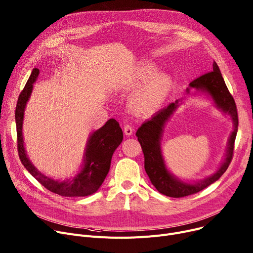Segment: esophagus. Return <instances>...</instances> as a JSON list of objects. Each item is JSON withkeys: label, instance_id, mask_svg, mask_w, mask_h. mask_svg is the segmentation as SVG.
I'll list each match as a JSON object with an SVG mask.
<instances>
[{"label": "esophagus", "instance_id": "34e87169", "mask_svg": "<svg viewBox=\"0 0 253 253\" xmlns=\"http://www.w3.org/2000/svg\"><path fill=\"white\" fill-rule=\"evenodd\" d=\"M133 130L134 129H133V127L131 125H125L124 126V133H125V135H127V136L132 135Z\"/></svg>", "mask_w": 253, "mask_h": 253}]
</instances>
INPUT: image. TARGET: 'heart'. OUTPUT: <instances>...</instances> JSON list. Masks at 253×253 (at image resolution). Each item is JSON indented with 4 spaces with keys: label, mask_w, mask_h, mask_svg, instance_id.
Segmentation results:
<instances>
[{
    "label": "heart",
    "mask_w": 253,
    "mask_h": 253,
    "mask_svg": "<svg viewBox=\"0 0 253 253\" xmlns=\"http://www.w3.org/2000/svg\"><path fill=\"white\" fill-rule=\"evenodd\" d=\"M158 68L154 65H144L135 70L129 80L131 86H140L130 100V109L137 115L155 113L164 104L169 95L173 80L168 74H157Z\"/></svg>",
    "instance_id": "obj_1"
}]
</instances>
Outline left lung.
<instances>
[{
    "label": "left lung",
    "instance_id": "left-lung-1",
    "mask_svg": "<svg viewBox=\"0 0 253 253\" xmlns=\"http://www.w3.org/2000/svg\"><path fill=\"white\" fill-rule=\"evenodd\" d=\"M190 89L208 92L213 99L216 108L230 115L233 122V131L228 141L226 158L213 175L195 183H186L172 175L167 169L162 155L161 139L164 126L177 109L178 100L159 111L150 120L144 122L136 132L137 139L144 155V169L151 184L162 194L176 198L197 193L221 178L232 161L234 143L238 131L236 104L228 90L220 68L215 62L212 64V71L201 75L190 82L189 87L186 89L188 93Z\"/></svg>",
    "mask_w": 253,
    "mask_h": 253
}]
</instances>
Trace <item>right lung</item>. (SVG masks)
Masks as SVG:
<instances>
[{
	"mask_svg": "<svg viewBox=\"0 0 253 253\" xmlns=\"http://www.w3.org/2000/svg\"><path fill=\"white\" fill-rule=\"evenodd\" d=\"M39 74L40 70L38 68L32 70L18 97L15 110L17 148H18L19 159L25 169L47 190L67 197L90 195L98 190L110 171L112 156L123 140L122 129L115 119H110L102 128L90 134L84 153L82 169L74 178L59 181L43 175L28 159L22 135L25 106L32 92L33 83Z\"/></svg>",
	"mask_w": 253,
	"mask_h": 253,
	"instance_id": "obj_1",
	"label": "right lung"
}]
</instances>
